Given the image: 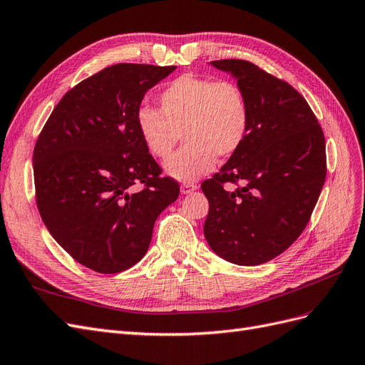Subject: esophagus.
Segmentation results:
<instances>
[{
	"mask_svg": "<svg viewBox=\"0 0 365 365\" xmlns=\"http://www.w3.org/2000/svg\"><path fill=\"white\" fill-rule=\"evenodd\" d=\"M196 189H197L196 184H193V182H185V184L181 185V193H182V195H187V193L195 192Z\"/></svg>",
	"mask_w": 365,
	"mask_h": 365,
	"instance_id": "esophagus-1",
	"label": "esophagus"
}]
</instances>
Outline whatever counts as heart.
Listing matches in <instances>:
<instances>
[{
    "label": "heart",
    "instance_id": "b5f03b06",
    "mask_svg": "<svg viewBox=\"0 0 365 365\" xmlns=\"http://www.w3.org/2000/svg\"><path fill=\"white\" fill-rule=\"evenodd\" d=\"M158 103L160 111L140 106L135 123L149 152L163 161L182 134L187 145L165 164L172 178L197 180L213 169L217 155H235L248 137L250 103L235 82L182 74L160 93Z\"/></svg>",
    "mask_w": 365,
    "mask_h": 365
}]
</instances>
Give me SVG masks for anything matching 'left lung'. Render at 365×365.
Listing matches in <instances>:
<instances>
[{
    "label": "left lung",
    "mask_w": 365,
    "mask_h": 365,
    "mask_svg": "<svg viewBox=\"0 0 365 365\" xmlns=\"http://www.w3.org/2000/svg\"><path fill=\"white\" fill-rule=\"evenodd\" d=\"M231 73L250 103L248 137L201 185L204 235L219 257L254 267L277 257L303 233L326 180V141L304 97L288 82L240 59L210 62ZM227 182H242L235 192Z\"/></svg>",
    "instance_id": "left-lung-1"
}]
</instances>
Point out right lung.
I'll return each instance as SVG.
<instances>
[{"label":"right lung","instance_id":"add662e5","mask_svg":"<svg viewBox=\"0 0 365 365\" xmlns=\"http://www.w3.org/2000/svg\"><path fill=\"white\" fill-rule=\"evenodd\" d=\"M176 67L117 63L77 83L33 150L36 205L54 240L83 267L121 272L145 256L180 185L141 140L143 97Z\"/></svg>","mask_w":365,"mask_h":365}]
</instances>
